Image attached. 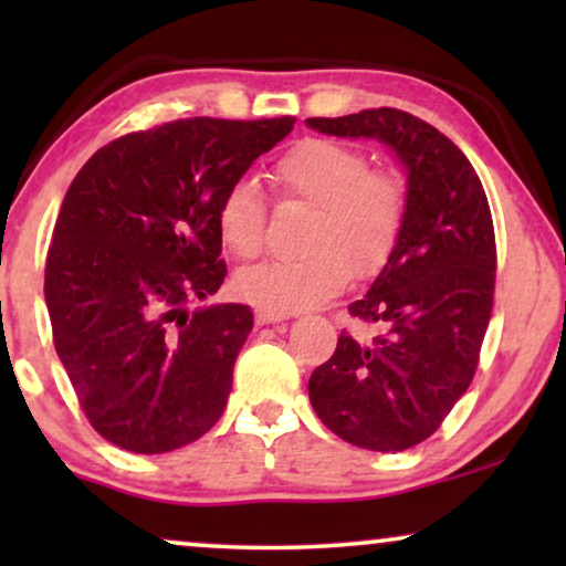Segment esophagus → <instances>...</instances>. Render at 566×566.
I'll list each match as a JSON object with an SVG mask.
<instances>
[{
    "label": "esophagus",
    "mask_w": 566,
    "mask_h": 566,
    "mask_svg": "<svg viewBox=\"0 0 566 566\" xmlns=\"http://www.w3.org/2000/svg\"><path fill=\"white\" fill-rule=\"evenodd\" d=\"M285 319V314H275V312H265V308H258V312H254V322L260 324H277V322H283Z\"/></svg>",
    "instance_id": "34e87169"
}]
</instances>
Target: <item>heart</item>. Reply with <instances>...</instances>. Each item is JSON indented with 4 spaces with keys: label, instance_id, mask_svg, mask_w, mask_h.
Listing matches in <instances>:
<instances>
[{
    "label": "heart",
    "instance_id": "heart-1",
    "mask_svg": "<svg viewBox=\"0 0 566 566\" xmlns=\"http://www.w3.org/2000/svg\"><path fill=\"white\" fill-rule=\"evenodd\" d=\"M285 192L314 203L306 247L291 260H262L234 275V291L275 314H296L337 296L355 275L384 268L407 213V192L397 175L368 172L358 149L329 138H304L273 167ZM221 242L239 258L262 244L265 198L252 180L231 182L216 206Z\"/></svg>",
    "mask_w": 566,
    "mask_h": 566
}]
</instances>
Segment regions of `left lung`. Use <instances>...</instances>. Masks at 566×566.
Wrapping results in <instances>:
<instances>
[{
    "mask_svg": "<svg viewBox=\"0 0 566 566\" xmlns=\"http://www.w3.org/2000/svg\"><path fill=\"white\" fill-rule=\"evenodd\" d=\"M337 138H376L407 175V213L394 250L350 314L384 335H339L308 378L319 420L368 451H407L440 428L474 378L494 298V227L463 151L405 111L374 107L306 118Z\"/></svg>",
    "mask_w": 566,
    "mask_h": 566,
    "instance_id": "1",
    "label": "left lung"
}]
</instances>
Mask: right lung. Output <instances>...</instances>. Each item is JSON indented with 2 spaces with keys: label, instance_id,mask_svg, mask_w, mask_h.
Segmentation results:
<instances>
[{
  "label": "right lung",
  "instance_id": "add662e5",
  "mask_svg": "<svg viewBox=\"0 0 566 566\" xmlns=\"http://www.w3.org/2000/svg\"><path fill=\"white\" fill-rule=\"evenodd\" d=\"M296 118H190L103 146L61 203L45 260L53 345L99 436L167 453L206 436L252 332L221 289L216 206Z\"/></svg>",
  "mask_w": 566,
  "mask_h": 566
}]
</instances>
